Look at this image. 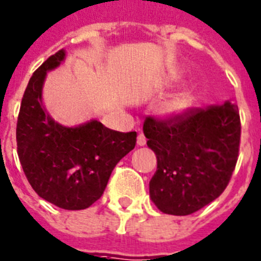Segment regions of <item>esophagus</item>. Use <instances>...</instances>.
Here are the masks:
<instances>
[{
    "label": "esophagus",
    "instance_id": "1",
    "mask_svg": "<svg viewBox=\"0 0 261 261\" xmlns=\"http://www.w3.org/2000/svg\"><path fill=\"white\" fill-rule=\"evenodd\" d=\"M137 143L139 146H145L146 145V137L143 134H139L138 135V139H137Z\"/></svg>",
    "mask_w": 261,
    "mask_h": 261
}]
</instances>
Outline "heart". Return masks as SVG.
<instances>
[{
    "mask_svg": "<svg viewBox=\"0 0 261 261\" xmlns=\"http://www.w3.org/2000/svg\"><path fill=\"white\" fill-rule=\"evenodd\" d=\"M190 105H192L190 95L188 92H181V94L173 95L165 101L162 106V112L166 116H178L188 111Z\"/></svg>",
    "mask_w": 261,
    "mask_h": 261,
    "instance_id": "1",
    "label": "heart"
}]
</instances>
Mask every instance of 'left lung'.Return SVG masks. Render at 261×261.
Here are the masks:
<instances>
[{
  "label": "left lung",
  "instance_id": "1",
  "mask_svg": "<svg viewBox=\"0 0 261 261\" xmlns=\"http://www.w3.org/2000/svg\"><path fill=\"white\" fill-rule=\"evenodd\" d=\"M143 134L156 155L150 198L161 212L192 215L225 190L240 146L236 105L226 100L166 120L147 118Z\"/></svg>",
  "mask_w": 261,
  "mask_h": 261
}]
</instances>
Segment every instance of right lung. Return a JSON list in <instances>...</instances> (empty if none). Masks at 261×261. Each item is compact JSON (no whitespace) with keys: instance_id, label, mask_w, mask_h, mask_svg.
Wrapping results in <instances>:
<instances>
[{"instance_id":"obj_1","label":"right lung","mask_w":261,"mask_h":261,"mask_svg":"<svg viewBox=\"0 0 261 261\" xmlns=\"http://www.w3.org/2000/svg\"><path fill=\"white\" fill-rule=\"evenodd\" d=\"M65 60L61 49L32 75L17 120V152L37 194L67 211L91 206L105 192L114 167L135 147L137 133H119L92 119L75 127L55 122L42 105L46 72Z\"/></svg>"}]
</instances>
